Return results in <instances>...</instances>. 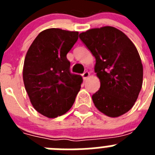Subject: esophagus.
<instances>
[{"label":"esophagus","instance_id":"1","mask_svg":"<svg viewBox=\"0 0 155 155\" xmlns=\"http://www.w3.org/2000/svg\"><path fill=\"white\" fill-rule=\"evenodd\" d=\"M90 74L88 71H85V72H84V74H82V77H83V78H84V80H86V79L89 77Z\"/></svg>","mask_w":155,"mask_h":155}]
</instances>
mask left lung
<instances>
[{
	"mask_svg": "<svg viewBox=\"0 0 155 155\" xmlns=\"http://www.w3.org/2000/svg\"><path fill=\"white\" fill-rule=\"evenodd\" d=\"M80 39L95 57L100 88L92 95L95 107L109 117L125 114L134 106L143 84V65L136 46L112 26L88 29Z\"/></svg>",
	"mask_w": 155,
	"mask_h": 155,
	"instance_id": "1",
	"label": "left lung"
}]
</instances>
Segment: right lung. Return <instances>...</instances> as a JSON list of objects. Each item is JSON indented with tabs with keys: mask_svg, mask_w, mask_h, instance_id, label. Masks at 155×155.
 <instances>
[{
	"mask_svg": "<svg viewBox=\"0 0 155 155\" xmlns=\"http://www.w3.org/2000/svg\"><path fill=\"white\" fill-rule=\"evenodd\" d=\"M78 31L48 28L32 42L25 58L23 81L34 109L48 118L64 114L73 105L82 78L70 72L67 54Z\"/></svg>",
	"mask_w": 155,
	"mask_h": 155,
	"instance_id": "obj_1",
	"label": "right lung"
}]
</instances>
